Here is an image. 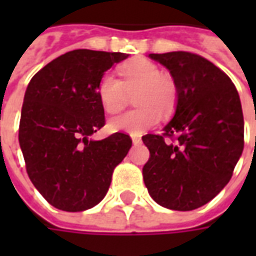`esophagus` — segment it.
Listing matches in <instances>:
<instances>
[{
  "label": "esophagus",
  "mask_w": 256,
  "mask_h": 256,
  "mask_svg": "<svg viewBox=\"0 0 256 256\" xmlns=\"http://www.w3.org/2000/svg\"><path fill=\"white\" fill-rule=\"evenodd\" d=\"M132 141H133L134 145H140L142 142V140H141L140 136H132Z\"/></svg>",
  "instance_id": "34e87169"
}]
</instances>
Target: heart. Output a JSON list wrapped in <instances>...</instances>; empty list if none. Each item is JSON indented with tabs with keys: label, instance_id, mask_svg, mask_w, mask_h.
I'll use <instances>...</instances> for the list:
<instances>
[{
	"label": "heart",
	"instance_id": "b5f03b06",
	"mask_svg": "<svg viewBox=\"0 0 256 256\" xmlns=\"http://www.w3.org/2000/svg\"><path fill=\"white\" fill-rule=\"evenodd\" d=\"M120 78L111 74L102 75L97 84L96 93L106 114H116L126 106L128 94L134 96L137 110L114 116L108 122L111 132L141 134L155 128L164 115L176 110L178 100L177 84L174 79L160 72L155 63L145 58H137L119 68Z\"/></svg>",
	"mask_w": 256,
	"mask_h": 256
}]
</instances>
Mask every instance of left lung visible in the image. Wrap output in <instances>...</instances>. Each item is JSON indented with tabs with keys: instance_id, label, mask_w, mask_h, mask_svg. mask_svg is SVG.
Instances as JSON below:
<instances>
[{
	"instance_id": "left-lung-1",
	"label": "left lung",
	"mask_w": 256,
	"mask_h": 256,
	"mask_svg": "<svg viewBox=\"0 0 256 256\" xmlns=\"http://www.w3.org/2000/svg\"><path fill=\"white\" fill-rule=\"evenodd\" d=\"M148 58L170 71L178 100L163 136L142 137L150 154L142 168L145 186L162 207L190 211L225 188L242 156L240 97L230 78L198 54L180 50ZM174 135V143L164 141Z\"/></svg>"
}]
</instances>
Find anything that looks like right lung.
Returning a JSON list of instances; mask_svg holds the SVG:
<instances>
[{
	"mask_svg": "<svg viewBox=\"0 0 256 256\" xmlns=\"http://www.w3.org/2000/svg\"><path fill=\"white\" fill-rule=\"evenodd\" d=\"M128 54L76 49L58 56L31 78L22 106L19 144L31 182L48 203L84 211L104 198L114 168L132 148L128 134H92L104 123L96 88Z\"/></svg>",
	"mask_w": 256,
	"mask_h": 256,
	"instance_id": "add662e5",
	"label": "right lung"
}]
</instances>
